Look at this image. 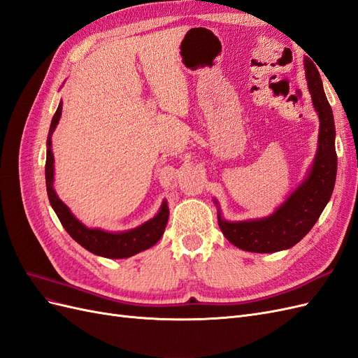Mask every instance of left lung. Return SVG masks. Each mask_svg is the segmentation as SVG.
<instances>
[{
	"label": "left lung",
	"instance_id": "1",
	"mask_svg": "<svg viewBox=\"0 0 358 358\" xmlns=\"http://www.w3.org/2000/svg\"><path fill=\"white\" fill-rule=\"evenodd\" d=\"M305 73L313 109L320 117L318 148L306 178L273 213L264 218L227 221L215 200L220 229L227 241L248 252L272 254L292 248L310 231L331 197L338 171L333 112L317 67L306 62Z\"/></svg>",
	"mask_w": 358,
	"mask_h": 358
}]
</instances>
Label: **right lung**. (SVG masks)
Wrapping results in <instances>:
<instances>
[{"instance_id": "right-lung-1", "label": "right lung", "mask_w": 358, "mask_h": 358, "mask_svg": "<svg viewBox=\"0 0 358 358\" xmlns=\"http://www.w3.org/2000/svg\"><path fill=\"white\" fill-rule=\"evenodd\" d=\"M62 112V101H59L58 109L52 117L49 134H48V152H46V189L48 197L50 201L52 209L55 210L61 224L66 231L73 237L85 249L90 252L100 255L104 258H128L138 252L154 246L161 236L164 234L166 225L169 221V204L167 200H162L158 213L152 220L143 222L142 225L136 227L131 230L125 231H106L101 229H90L83 222H80L69 209V206L64 203L53 188V175H55V167H53V154H52V134L59 122Z\"/></svg>"}]
</instances>
